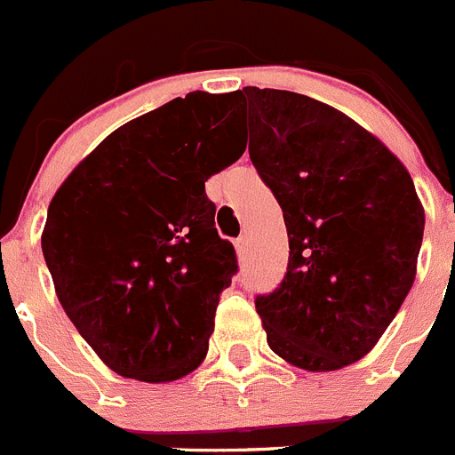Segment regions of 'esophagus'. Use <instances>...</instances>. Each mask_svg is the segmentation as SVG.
<instances>
[{
  "mask_svg": "<svg viewBox=\"0 0 455 455\" xmlns=\"http://www.w3.org/2000/svg\"><path fill=\"white\" fill-rule=\"evenodd\" d=\"M236 251H239V255H246V252H248V239H246V236H239V239H236Z\"/></svg>",
  "mask_w": 455,
  "mask_h": 455,
  "instance_id": "34e87169",
  "label": "esophagus"
}]
</instances>
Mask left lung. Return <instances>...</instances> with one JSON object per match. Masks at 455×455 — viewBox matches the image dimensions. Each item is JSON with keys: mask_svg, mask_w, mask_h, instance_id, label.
<instances>
[{"mask_svg": "<svg viewBox=\"0 0 455 455\" xmlns=\"http://www.w3.org/2000/svg\"><path fill=\"white\" fill-rule=\"evenodd\" d=\"M248 152L283 207L289 264L257 296L273 353L305 371L357 363L415 283L424 207L403 164L364 127L291 91H239Z\"/></svg>", "mask_w": 455, "mask_h": 455, "instance_id": "8db88e82", "label": "left lung"}]
</instances>
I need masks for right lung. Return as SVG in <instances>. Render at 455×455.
Instances as JSON below:
<instances>
[{"mask_svg":"<svg viewBox=\"0 0 455 455\" xmlns=\"http://www.w3.org/2000/svg\"><path fill=\"white\" fill-rule=\"evenodd\" d=\"M243 150L236 92H188L108 134L54 193L40 243L56 296L120 376L168 383L207 355L239 267L204 182Z\"/></svg>","mask_w":455,"mask_h":455,"instance_id":"right-lung-1","label":"right lung"}]
</instances>
